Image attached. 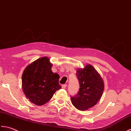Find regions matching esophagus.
Masks as SVG:
<instances>
[{
  "mask_svg": "<svg viewBox=\"0 0 131 131\" xmlns=\"http://www.w3.org/2000/svg\"><path fill=\"white\" fill-rule=\"evenodd\" d=\"M66 86H67V85H66V84H64V85H63L62 86V87L63 89H66Z\"/></svg>",
  "mask_w": 131,
  "mask_h": 131,
  "instance_id": "esophagus-1",
  "label": "esophagus"
}]
</instances>
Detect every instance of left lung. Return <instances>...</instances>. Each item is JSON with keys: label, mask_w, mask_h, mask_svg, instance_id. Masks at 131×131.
<instances>
[{"label": "left lung", "mask_w": 131, "mask_h": 131, "mask_svg": "<svg viewBox=\"0 0 131 131\" xmlns=\"http://www.w3.org/2000/svg\"><path fill=\"white\" fill-rule=\"evenodd\" d=\"M76 75L80 88L78 93L71 97L72 103L79 110H86L101 99L104 90L103 80L97 70L89 64L84 68L77 69Z\"/></svg>", "instance_id": "8db88e82"}]
</instances>
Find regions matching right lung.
<instances>
[{
    "label": "right lung",
    "mask_w": 131,
    "mask_h": 131,
    "mask_svg": "<svg viewBox=\"0 0 131 131\" xmlns=\"http://www.w3.org/2000/svg\"><path fill=\"white\" fill-rule=\"evenodd\" d=\"M52 66L49 58L42 57L29 64L23 72V90L26 98L36 105L46 103L61 89L60 77L51 71Z\"/></svg>",
    "instance_id": "obj_1"
}]
</instances>
